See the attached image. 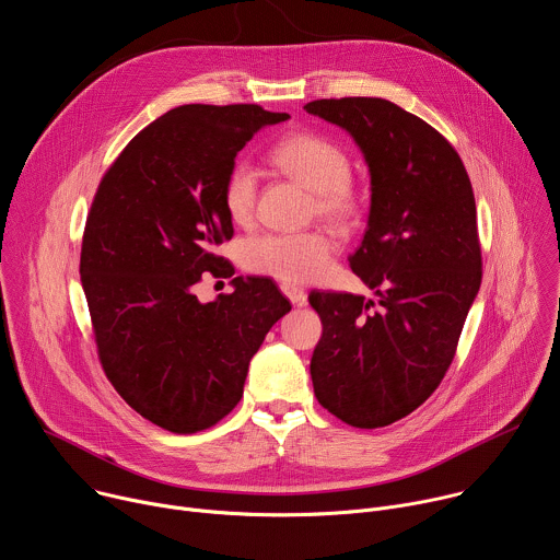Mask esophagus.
I'll return each mask as SVG.
<instances>
[{"mask_svg": "<svg viewBox=\"0 0 560 560\" xmlns=\"http://www.w3.org/2000/svg\"><path fill=\"white\" fill-rule=\"evenodd\" d=\"M281 292L292 301V305H305V301H307V296H305L303 288H299V285L283 283V285H281Z\"/></svg>", "mask_w": 560, "mask_h": 560, "instance_id": "34e87169", "label": "esophagus"}]
</instances>
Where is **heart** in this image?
Here are the masks:
<instances>
[{"label": "heart", "instance_id": "obj_1", "mask_svg": "<svg viewBox=\"0 0 560 560\" xmlns=\"http://www.w3.org/2000/svg\"><path fill=\"white\" fill-rule=\"evenodd\" d=\"M270 162L312 191V213L331 226H349L360 218L362 198L351 182L347 151L314 131L283 136L270 149ZM222 205L235 224H250L257 207V173L248 162H235L222 184ZM331 259V242L320 231L268 233L244 246L250 272L283 283L318 279Z\"/></svg>", "mask_w": 560, "mask_h": 560}]
</instances>
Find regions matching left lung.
<instances>
[{
	"label": "left lung",
	"mask_w": 560,
	"mask_h": 560,
	"mask_svg": "<svg viewBox=\"0 0 560 560\" xmlns=\"http://www.w3.org/2000/svg\"><path fill=\"white\" fill-rule=\"evenodd\" d=\"M351 133L371 175L369 222L351 270L381 296L310 292L323 336L312 353L314 396L355 429H381L440 387L481 285L472 184L455 147L385 98L305 105Z\"/></svg>",
	"instance_id": "obj_1"
}]
</instances>
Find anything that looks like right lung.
<instances>
[{
	"label": "right lung",
	"instance_id": "add662e5",
	"mask_svg": "<svg viewBox=\"0 0 560 560\" xmlns=\"http://www.w3.org/2000/svg\"><path fill=\"white\" fill-rule=\"evenodd\" d=\"M288 114L259 105H182L136 133L105 171L88 213L81 283L98 360L120 398L171 433H198L244 394L250 358L290 301L266 277L200 303L233 237L222 184L235 155Z\"/></svg>",
	"mask_w": 560,
	"mask_h": 560
}]
</instances>
